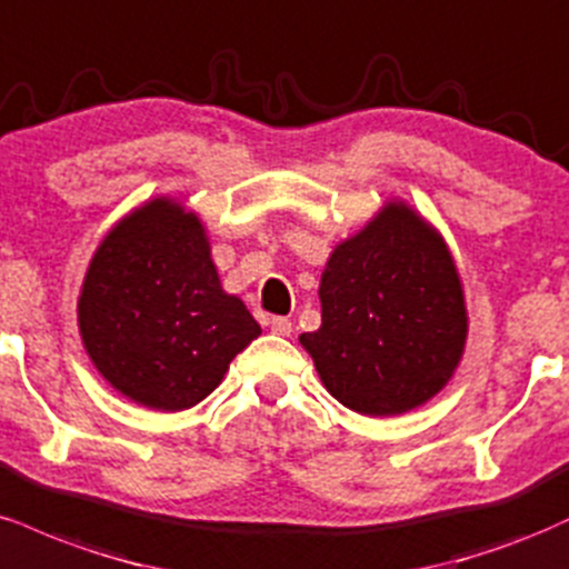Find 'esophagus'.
<instances>
[{
    "label": "esophagus",
    "mask_w": 569,
    "mask_h": 569,
    "mask_svg": "<svg viewBox=\"0 0 569 569\" xmlns=\"http://www.w3.org/2000/svg\"><path fill=\"white\" fill-rule=\"evenodd\" d=\"M269 327H271L273 336H290L292 332V322L287 317H271Z\"/></svg>",
    "instance_id": "esophagus-1"
}]
</instances>
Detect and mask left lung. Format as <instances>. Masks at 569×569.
Returning a JSON list of instances; mask_svg holds the SVG:
<instances>
[{"instance_id": "left-lung-1", "label": "left lung", "mask_w": 569, "mask_h": 569, "mask_svg": "<svg viewBox=\"0 0 569 569\" xmlns=\"http://www.w3.org/2000/svg\"><path fill=\"white\" fill-rule=\"evenodd\" d=\"M319 300L322 327L300 343L325 389L353 412L399 416L429 402L463 357L469 317L456 263L402 202L336 247Z\"/></svg>"}]
</instances>
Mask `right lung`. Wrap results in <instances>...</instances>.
<instances>
[{
  "mask_svg": "<svg viewBox=\"0 0 569 569\" xmlns=\"http://www.w3.org/2000/svg\"><path fill=\"white\" fill-rule=\"evenodd\" d=\"M77 309L100 376L164 412L202 402L260 336L242 300L220 287L204 226L172 199H153L113 226Z\"/></svg>",
  "mask_w": 569,
  "mask_h": 569,
  "instance_id": "1",
  "label": "right lung"
}]
</instances>
